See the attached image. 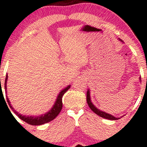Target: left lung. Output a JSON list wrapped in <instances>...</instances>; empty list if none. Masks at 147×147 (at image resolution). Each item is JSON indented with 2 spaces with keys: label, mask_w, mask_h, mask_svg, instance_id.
I'll list each match as a JSON object with an SVG mask.
<instances>
[{
  "label": "left lung",
  "mask_w": 147,
  "mask_h": 147,
  "mask_svg": "<svg viewBox=\"0 0 147 147\" xmlns=\"http://www.w3.org/2000/svg\"><path fill=\"white\" fill-rule=\"evenodd\" d=\"M140 79H141L140 78ZM86 100H87V103H88V105L89 106L90 109L93 111L94 113H95L96 114L98 115L99 116L102 117L103 118H105V119H111V120H117V119H119V118H117L114 116L111 115V114L109 113H106L105 112H103V111H101L100 110H99L98 109L95 107V106L93 105L92 102L90 101V91L89 90H88L87 91V93H86Z\"/></svg>",
  "instance_id": "8db88e82"
}]
</instances>
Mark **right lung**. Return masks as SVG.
I'll list each match as a JSON object with an SVG mask.
<instances>
[{"mask_svg":"<svg viewBox=\"0 0 147 147\" xmlns=\"http://www.w3.org/2000/svg\"><path fill=\"white\" fill-rule=\"evenodd\" d=\"M7 75H6L5 81V92H7ZM70 88V86H68L65 88H64L63 90H62L59 94L58 97H57L56 102H55V104H54L53 107L52 108L51 110L48 111L46 113L40 116H28V115H23L21 113H18L17 111L14 110V108L12 107L10 104V102L8 99L7 96L6 97L7 98V102L8 104H9L10 109L13 111V112L16 115L18 116L20 119L23 120L24 122H27L28 124H31V125L34 126H38V125H41V124H45V123L50 122V121L53 120L55 117L59 114L62 109V106H63V103H62V97L63 95L65 92L68 91V90ZM11 112V111H10Z\"/></svg>","mask_w":147,"mask_h":147,"instance_id":"add662e5","label":"right lung"}]
</instances>
